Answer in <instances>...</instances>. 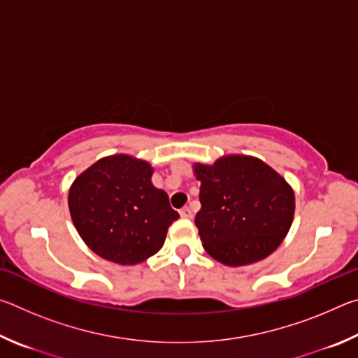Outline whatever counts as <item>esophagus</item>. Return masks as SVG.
Segmentation results:
<instances>
[{"label":"esophagus","mask_w":358,"mask_h":358,"mask_svg":"<svg viewBox=\"0 0 358 358\" xmlns=\"http://www.w3.org/2000/svg\"><path fill=\"white\" fill-rule=\"evenodd\" d=\"M180 216L181 217H186V220H192V210L189 208V207H185V208H181L180 210Z\"/></svg>","instance_id":"34e87169"}]
</instances>
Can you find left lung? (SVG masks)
<instances>
[{"mask_svg":"<svg viewBox=\"0 0 358 358\" xmlns=\"http://www.w3.org/2000/svg\"><path fill=\"white\" fill-rule=\"evenodd\" d=\"M202 208L196 226L205 251L229 266L270 256L292 226L295 196L280 173L252 156L194 164Z\"/></svg>","mask_w":358,"mask_h":358,"instance_id":"left-lung-1","label":"left lung"}]
</instances>
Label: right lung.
Returning a JSON list of instances; mask_svg holds the SVG:
<instances>
[{"instance_id":"add662e5","label":"right lung","mask_w":358,"mask_h":358,"mask_svg":"<svg viewBox=\"0 0 358 358\" xmlns=\"http://www.w3.org/2000/svg\"><path fill=\"white\" fill-rule=\"evenodd\" d=\"M153 169L129 155L96 161L74 180L69 211L78 235L93 252L120 265L147 260L164 245L180 215L169 196L151 183Z\"/></svg>"}]
</instances>
